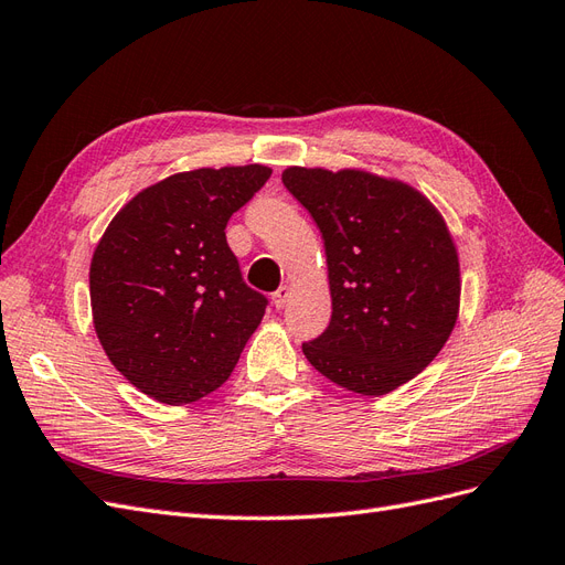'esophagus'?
<instances>
[{
    "mask_svg": "<svg viewBox=\"0 0 565 565\" xmlns=\"http://www.w3.org/2000/svg\"><path fill=\"white\" fill-rule=\"evenodd\" d=\"M289 295H292V289H289L287 285H282L276 295H273V303H276V309L278 311H282L285 306H287V301H289Z\"/></svg>",
    "mask_w": 565,
    "mask_h": 565,
    "instance_id": "34e87169",
    "label": "esophagus"
}]
</instances>
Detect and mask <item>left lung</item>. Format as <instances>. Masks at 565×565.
<instances>
[{
  "label": "left lung",
  "mask_w": 565,
  "mask_h": 565,
  "mask_svg": "<svg viewBox=\"0 0 565 565\" xmlns=\"http://www.w3.org/2000/svg\"><path fill=\"white\" fill-rule=\"evenodd\" d=\"M282 183L311 212L328 254L332 320L303 355L361 396L415 380L459 316V254L446 218L415 185L358 167H287Z\"/></svg>",
  "instance_id": "8db88e82"
}]
</instances>
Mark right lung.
Masks as SVG:
<instances>
[{
    "instance_id": "right-lung-1",
    "label": "right lung",
    "mask_w": 565,
    "mask_h": 565,
    "mask_svg": "<svg viewBox=\"0 0 565 565\" xmlns=\"http://www.w3.org/2000/svg\"><path fill=\"white\" fill-rule=\"evenodd\" d=\"M266 164L200 167L136 193L89 266L96 337L146 396L185 405L224 384L266 299L249 289L226 224L268 181Z\"/></svg>"
}]
</instances>
